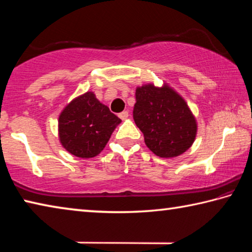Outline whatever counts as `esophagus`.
<instances>
[{
  "instance_id": "34e87169",
  "label": "esophagus",
  "mask_w": 252,
  "mask_h": 252,
  "mask_svg": "<svg viewBox=\"0 0 252 252\" xmlns=\"http://www.w3.org/2000/svg\"><path fill=\"white\" fill-rule=\"evenodd\" d=\"M119 117H120V119H122V120H126L127 118H129V111H123V112H121L120 114H119Z\"/></svg>"
}]
</instances>
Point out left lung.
Instances as JSON below:
<instances>
[{
    "label": "left lung",
    "mask_w": 252,
    "mask_h": 252,
    "mask_svg": "<svg viewBox=\"0 0 252 252\" xmlns=\"http://www.w3.org/2000/svg\"><path fill=\"white\" fill-rule=\"evenodd\" d=\"M133 119L147 147L160 158H174L192 146L198 123L181 94L163 83L142 84L135 89Z\"/></svg>",
    "instance_id": "1"
}]
</instances>
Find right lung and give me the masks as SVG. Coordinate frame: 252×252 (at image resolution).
Segmentation results:
<instances>
[{
	"instance_id": "obj_1",
	"label": "right lung",
	"mask_w": 252,
	"mask_h": 252,
	"mask_svg": "<svg viewBox=\"0 0 252 252\" xmlns=\"http://www.w3.org/2000/svg\"><path fill=\"white\" fill-rule=\"evenodd\" d=\"M121 123L108 106L88 91L74 97L61 111L58 120L59 141L78 158H94L105 148L118 125Z\"/></svg>"
}]
</instances>
